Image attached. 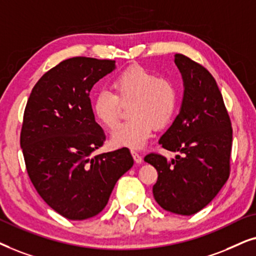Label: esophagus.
Segmentation results:
<instances>
[{"mask_svg":"<svg viewBox=\"0 0 256 256\" xmlns=\"http://www.w3.org/2000/svg\"><path fill=\"white\" fill-rule=\"evenodd\" d=\"M131 154H132V156H134V162H137V164H142V158L138 154L137 152L136 151H131Z\"/></svg>","mask_w":256,"mask_h":256,"instance_id":"1","label":"esophagus"}]
</instances>
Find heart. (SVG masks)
<instances>
[{
  "label": "heart",
  "instance_id": "obj_1",
  "mask_svg": "<svg viewBox=\"0 0 256 256\" xmlns=\"http://www.w3.org/2000/svg\"><path fill=\"white\" fill-rule=\"evenodd\" d=\"M114 92L98 91L92 100L94 117L105 128H114L118 122L119 100H132L128 116L112 131L111 144L114 148H142L148 142L153 126L162 128L174 117L178 105V91L171 80L142 66H131L112 80Z\"/></svg>",
  "mask_w": 256,
  "mask_h": 256
}]
</instances>
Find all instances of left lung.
Listing matches in <instances>:
<instances>
[{"instance_id":"1","label":"left lung","mask_w":256,"mask_h":256,"mask_svg":"<svg viewBox=\"0 0 256 256\" xmlns=\"http://www.w3.org/2000/svg\"><path fill=\"white\" fill-rule=\"evenodd\" d=\"M174 63L182 78V106L159 144L176 159L151 154L154 166L156 202L168 212L192 216L212 202L230 176L232 126L222 96L212 74L182 54Z\"/></svg>"}]
</instances>
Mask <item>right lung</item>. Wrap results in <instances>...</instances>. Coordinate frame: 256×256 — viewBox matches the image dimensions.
Segmentation results:
<instances>
[{"label":"right lung","instance_id":"right-lung-1","mask_svg":"<svg viewBox=\"0 0 256 256\" xmlns=\"http://www.w3.org/2000/svg\"><path fill=\"white\" fill-rule=\"evenodd\" d=\"M114 60L72 57L44 74L26 103L21 148L30 180L54 210L70 220L102 212L118 179L134 166L128 148L92 153L105 134L88 98Z\"/></svg>","mask_w":256,"mask_h":256}]
</instances>
